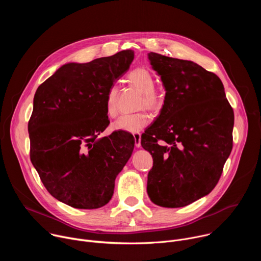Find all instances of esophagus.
Listing matches in <instances>:
<instances>
[{
	"instance_id": "34e87169",
	"label": "esophagus",
	"mask_w": 261,
	"mask_h": 261,
	"mask_svg": "<svg viewBox=\"0 0 261 261\" xmlns=\"http://www.w3.org/2000/svg\"><path fill=\"white\" fill-rule=\"evenodd\" d=\"M134 136V140H135V146L138 148L141 146V136L139 133H135L133 134Z\"/></svg>"
}]
</instances>
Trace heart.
Segmentation results:
<instances>
[{
	"label": "heart",
	"mask_w": 261,
	"mask_h": 261,
	"mask_svg": "<svg viewBox=\"0 0 261 261\" xmlns=\"http://www.w3.org/2000/svg\"><path fill=\"white\" fill-rule=\"evenodd\" d=\"M129 84L141 93L139 107L146 108L154 113L159 111L163 106V97L160 93L155 91L156 81L153 74L145 68H136L132 70L127 76ZM118 89L110 88L106 94L105 109L106 114L110 118H115L118 115ZM150 124V116L144 111L133 115H124L118 118L113 123V128L119 131L129 133H138Z\"/></svg>",
	"instance_id": "b5f03b06"
}]
</instances>
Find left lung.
<instances>
[{"mask_svg": "<svg viewBox=\"0 0 261 261\" xmlns=\"http://www.w3.org/2000/svg\"><path fill=\"white\" fill-rule=\"evenodd\" d=\"M147 58L166 91L159 117L141 135L154 158L147 195L157 205L181 207L217 185L232 148L233 110L215 73L192 61Z\"/></svg>", "mask_w": 261, "mask_h": 261, "instance_id": "1", "label": "left lung"}]
</instances>
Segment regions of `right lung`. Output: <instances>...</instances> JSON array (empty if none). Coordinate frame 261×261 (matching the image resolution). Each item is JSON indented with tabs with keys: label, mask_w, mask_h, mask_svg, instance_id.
Returning a JSON list of instances; mask_svg holds the SVG:
<instances>
[{
	"label": "right lung",
	"mask_w": 261,
	"mask_h": 261,
	"mask_svg": "<svg viewBox=\"0 0 261 261\" xmlns=\"http://www.w3.org/2000/svg\"><path fill=\"white\" fill-rule=\"evenodd\" d=\"M131 49L89 63H68L37 89L28 130L31 161L46 190L75 208H98L132 155L130 133L98 138L109 125L108 90L128 71Z\"/></svg>",
	"instance_id": "1"
}]
</instances>
